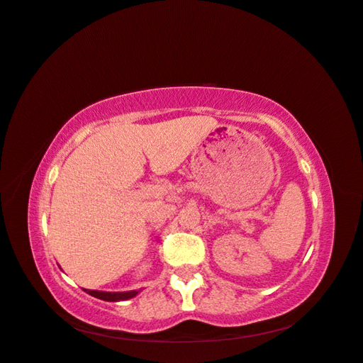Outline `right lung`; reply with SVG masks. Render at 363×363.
Masks as SVG:
<instances>
[{"label": "right lung", "mask_w": 363, "mask_h": 363, "mask_svg": "<svg viewBox=\"0 0 363 363\" xmlns=\"http://www.w3.org/2000/svg\"><path fill=\"white\" fill-rule=\"evenodd\" d=\"M84 291L94 296V298H99V299L108 301V302L125 301V299H130V298H133V296L138 294V291H127V293H106V291H95V290H84Z\"/></svg>", "instance_id": "right-lung-1"}]
</instances>
